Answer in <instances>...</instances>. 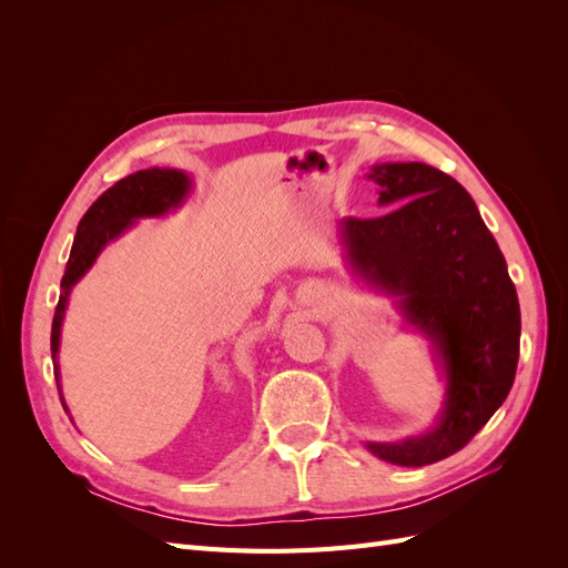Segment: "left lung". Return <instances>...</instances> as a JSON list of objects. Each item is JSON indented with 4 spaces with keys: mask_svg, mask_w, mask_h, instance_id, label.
Listing matches in <instances>:
<instances>
[{
    "mask_svg": "<svg viewBox=\"0 0 568 568\" xmlns=\"http://www.w3.org/2000/svg\"><path fill=\"white\" fill-rule=\"evenodd\" d=\"M367 178L390 211L341 220L346 263L432 341L445 398L428 432L365 448L398 467H424L462 450L505 403L519 363V298L500 246L457 180L426 163L372 165Z\"/></svg>",
    "mask_w": 568,
    "mask_h": 568,
    "instance_id": "left-lung-1",
    "label": "left lung"
}]
</instances>
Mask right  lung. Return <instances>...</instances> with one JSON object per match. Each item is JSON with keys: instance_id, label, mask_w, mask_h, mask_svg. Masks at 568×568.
<instances>
[{"instance_id": "add662e5", "label": "right lung", "mask_w": 568, "mask_h": 568, "mask_svg": "<svg viewBox=\"0 0 568 568\" xmlns=\"http://www.w3.org/2000/svg\"><path fill=\"white\" fill-rule=\"evenodd\" d=\"M192 192V178L175 168H149L140 173L128 175L106 189L82 215L71 257L65 263L61 280V296L51 322V359H54V376L61 393V369H59V346H61V324L71 298L73 286L90 272L97 263L99 253L104 251L120 234H125L136 220L142 217H163L170 211L180 209L184 199ZM63 409L68 405L63 400Z\"/></svg>"}]
</instances>
